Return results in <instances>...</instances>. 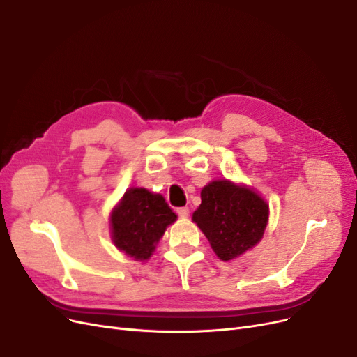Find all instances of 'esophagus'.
<instances>
[{"label": "esophagus", "mask_w": 357, "mask_h": 357, "mask_svg": "<svg viewBox=\"0 0 357 357\" xmlns=\"http://www.w3.org/2000/svg\"><path fill=\"white\" fill-rule=\"evenodd\" d=\"M177 213H178L180 218H188V215H189V208L188 207H181V208L177 210Z\"/></svg>", "instance_id": "esophagus-1"}]
</instances>
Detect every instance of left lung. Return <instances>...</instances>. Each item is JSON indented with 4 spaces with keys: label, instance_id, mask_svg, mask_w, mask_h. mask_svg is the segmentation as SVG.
Wrapping results in <instances>:
<instances>
[{
    "label": "left lung",
    "instance_id": "8db88e82",
    "mask_svg": "<svg viewBox=\"0 0 357 357\" xmlns=\"http://www.w3.org/2000/svg\"><path fill=\"white\" fill-rule=\"evenodd\" d=\"M269 218L268 202L245 185L223 178L201 190V205L192 220L207 236L220 261L240 257L262 240Z\"/></svg>",
    "mask_w": 357,
    "mask_h": 357
}]
</instances>
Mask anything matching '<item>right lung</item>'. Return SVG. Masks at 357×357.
I'll return each instance as SVG.
<instances>
[{"label": "right lung", "instance_id": "right-lung-1", "mask_svg": "<svg viewBox=\"0 0 357 357\" xmlns=\"http://www.w3.org/2000/svg\"><path fill=\"white\" fill-rule=\"evenodd\" d=\"M177 220L165 198L144 188H129L110 213L112 241L135 261H149L167 228Z\"/></svg>", "mask_w": 357, "mask_h": 357}]
</instances>
